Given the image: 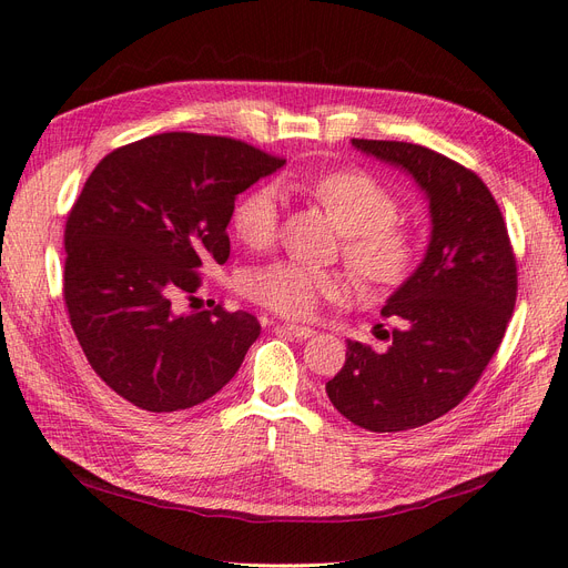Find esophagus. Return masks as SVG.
Segmentation results:
<instances>
[{"label": "esophagus", "instance_id": "34e87169", "mask_svg": "<svg viewBox=\"0 0 568 568\" xmlns=\"http://www.w3.org/2000/svg\"><path fill=\"white\" fill-rule=\"evenodd\" d=\"M283 329H285L287 334H292V337H297V339H308V337H313V334H316V329H313V327L295 325V323H287V325H283Z\"/></svg>", "mask_w": 568, "mask_h": 568}]
</instances>
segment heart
<instances>
[{
    "mask_svg": "<svg viewBox=\"0 0 568 568\" xmlns=\"http://www.w3.org/2000/svg\"><path fill=\"white\" fill-rule=\"evenodd\" d=\"M306 189L344 234V257L355 276L369 287L407 278L416 245L409 231L395 224L397 201L382 182L358 171H334L308 180ZM231 229L247 247H268L278 234L276 189L262 184L243 194L231 213ZM245 292L281 316L306 321L316 316L321 302L342 295L344 281L339 273L283 260L252 271Z\"/></svg>",
    "mask_w": 568,
    "mask_h": 568,
    "instance_id": "obj_1",
    "label": "heart"
}]
</instances>
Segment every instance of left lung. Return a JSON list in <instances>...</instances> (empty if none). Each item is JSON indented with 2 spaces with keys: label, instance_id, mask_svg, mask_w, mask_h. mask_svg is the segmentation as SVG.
I'll return each instance as SVG.
<instances>
[{
  "label": "left lung",
  "instance_id": "left-lung-1",
  "mask_svg": "<svg viewBox=\"0 0 568 568\" xmlns=\"http://www.w3.org/2000/svg\"><path fill=\"white\" fill-rule=\"evenodd\" d=\"M355 150L403 168L430 207L424 262L382 308L395 321L388 348L346 342V363L325 384L329 403L372 433L426 426L479 382L517 300L508 226L487 184L428 146L353 140Z\"/></svg>",
  "mask_w": 568,
  "mask_h": 568
}]
</instances>
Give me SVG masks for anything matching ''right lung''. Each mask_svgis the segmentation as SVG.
I'll return each mask as SVG.
<instances>
[{
	"instance_id": "obj_1",
	"label": "right lung",
	"mask_w": 568,
	"mask_h": 568,
	"mask_svg": "<svg viewBox=\"0 0 568 568\" xmlns=\"http://www.w3.org/2000/svg\"><path fill=\"white\" fill-rule=\"evenodd\" d=\"M285 159L241 140L161 133L104 156L65 224L62 297L91 367L144 412L222 390L260 337L247 311L184 313L201 268L229 260L234 201Z\"/></svg>"
}]
</instances>
